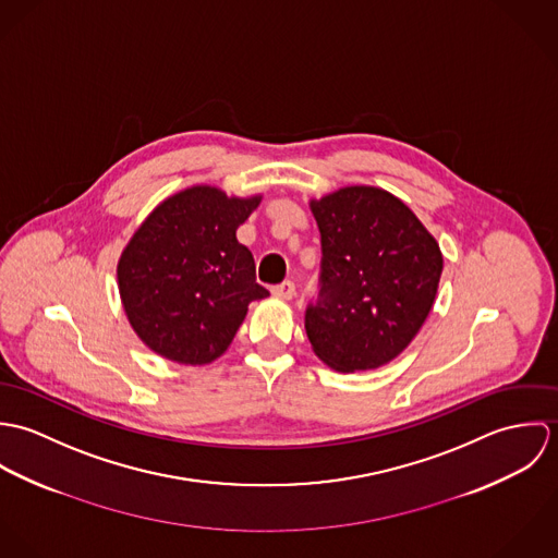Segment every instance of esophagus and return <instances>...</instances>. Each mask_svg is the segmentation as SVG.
I'll list each match as a JSON object with an SVG mask.
<instances>
[{
  "label": "esophagus",
  "instance_id": "esophagus-1",
  "mask_svg": "<svg viewBox=\"0 0 558 558\" xmlns=\"http://www.w3.org/2000/svg\"><path fill=\"white\" fill-rule=\"evenodd\" d=\"M294 294H296V286L292 281H283L281 286L272 288V296L281 299V301H292Z\"/></svg>",
  "mask_w": 558,
  "mask_h": 558
}]
</instances>
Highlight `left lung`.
<instances>
[{"label": "left lung", "instance_id": "obj_1", "mask_svg": "<svg viewBox=\"0 0 558 558\" xmlns=\"http://www.w3.org/2000/svg\"><path fill=\"white\" fill-rule=\"evenodd\" d=\"M310 208L322 242V288L305 314L312 348L335 372L383 367L434 307L440 246L401 199L378 186H343Z\"/></svg>", "mask_w": 558, "mask_h": 558}]
</instances>
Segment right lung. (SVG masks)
Masks as SVG:
<instances>
[{
  "label": "right lung",
  "mask_w": 558,
  "mask_h": 558,
  "mask_svg": "<svg viewBox=\"0 0 558 558\" xmlns=\"http://www.w3.org/2000/svg\"><path fill=\"white\" fill-rule=\"evenodd\" d=\"M259 202L197 184L162 199L124 246L118 288L126 318L162 359L213 363L230 348L248 303L268 296L236 239Z\"/></svg>",
  "instance_id": "right-lung-1"
}]
</instances>
